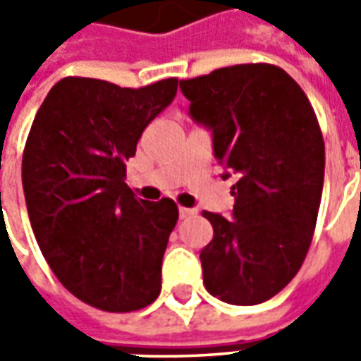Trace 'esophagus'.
Returning <instances> with one entry per match:
<instances>
[{
  "label": "esophagus",
  "mask_w": 361,
  "mask_h": 361,
  "mask_svg": "<svg viewBox=\"0 0 361 361\" xmlns=\"http://www.w3.org/2000/svg\"><path fill=\"white\" fill-rule=\"evenodd\" d=\"M191 216H195V211L193 209H188V207H180V219L181 220H188Z\"/></svg>",
  "instance_id": "esophagus-1"
}]
</instances>
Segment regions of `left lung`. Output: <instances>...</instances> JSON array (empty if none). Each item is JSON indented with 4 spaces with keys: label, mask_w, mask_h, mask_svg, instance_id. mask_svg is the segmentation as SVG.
Segmentation results:
<instances>
[{
    "label": "left lung",
    "mask_w": 361,
    "mask_h": 361,
    "mask_svg": "<svg viewBox=\"0 0 361 361\" xmlns=\"http://www.w3.org/2000/svg\"><path fill=\"white\" fill-rule=\"evenodd\" d=\"M195 121L212 129L230 173L234 220L204 211V288L232 305L271 300L294 279L317 222L325 142L302 87L272 63L220 67L180 81Z\"/></svg>",
    "instance_id": "left-lung-1"
}]
</instances>
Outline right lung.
<instances>
[{"instance_id": "add662e5", "label": "right lung", "mask_w": 361, "mask_h": 361, "mask_svg": "<svg viewBox=\"0 0 361 361\" xmlns=\"http://www.w3.org/2000/svg\"><path fill=\"white\" fill-rule=\"evenodd\" d=\"M176 90V77L141 89L66 77L30 127L23 152L30 226L56 279L96 310L129 313L160 294L162 257L180 212L168 197L137 199L126 162Z\"/></svg>"}]
</instances>
